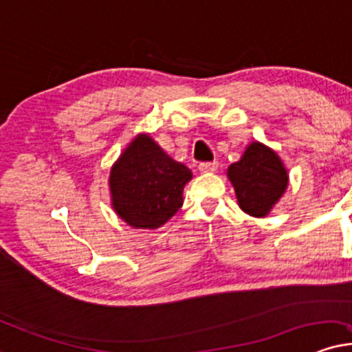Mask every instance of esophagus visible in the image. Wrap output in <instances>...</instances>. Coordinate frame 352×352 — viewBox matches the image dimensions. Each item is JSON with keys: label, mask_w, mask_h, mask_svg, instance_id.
I'll list each match as a JSON object with an SVG mask.
<instances>
[{"label": "esophagus", "mask_w": 352, "mask_h": 352, "mask_svg": "<svg viewBox=\"0 0 352 352\" xmlns=\"http://www.w3.org/2000/svg\"><path fill=\"white\" fill-rule=\"evenodd\" d=\"M219 168V163L217 162H204L199 164V171L201 173H214Z\"/></svg>", "instance_id": "1"}]
</instances>
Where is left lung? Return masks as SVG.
<instances>
[{"instance_id": "8db88e82", "label": "left lung", "mask_w": 352, "mask_h": 352, "mask_svg": "<svg viewBox=\"0 0 352 352\" xmlns=\"http://www.w3.org/2000/svg\"><path fill=\"white\" fill-rule=\"evenodd\" d=\"M227 176L235 188L238 206L251 217H266L289 184L282 160L259 142L246 146L240 162L228 166Z\"/></svg>"}]
</instances>
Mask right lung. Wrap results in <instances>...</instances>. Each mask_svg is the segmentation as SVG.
Wrapping results in <instances>:
<instances>
[{
	"mask_svg": "<svg viewBox=\"0 0 352 352\" xmlns=\"http://www.w3.org/2000/svg\"><path fill=\"white\" fill-rule=\"evenodd\" d=\"M192 173L163 151L148 133L129 143L109 176L112 209L133 228H160L183 206Z\"/></svg>",
	"mask_w": 352,
	"mask_h": 352,
	"instance_id": "obj_1",
	"label": "right lung"
}]
</instances>
